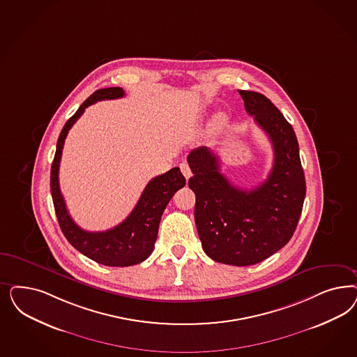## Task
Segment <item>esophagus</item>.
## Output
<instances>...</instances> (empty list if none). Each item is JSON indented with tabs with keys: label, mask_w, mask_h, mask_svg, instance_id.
Returning <instances> with one entry per match:
<instances>
[{
	"label": "esophagus",
	"mask_w": 357,
	"mask_h": 357,
	"mask_svg": "<svg viewBox=\"0 0 357 357\" xmlns=\"http://www.w3.org/2000/svg\"><path fill=\"white\" fill-rule=\"evenodd\" d=\"M180 169H181V172L185 176V178L186 180H189L190 177H192V171H190V167H189V164L186 162V161H183L181 164H180Z\"/></svg>",
	"instance_id": "esophagus-1"
}]
</instances>
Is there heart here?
<instances>
[{
  "label": "heart",
  "instance_id": "1",
  "mask_svg": "<svg viewBox=\"0 0 357 357\" xmlns=\"http://www.w3.org/2000/svg\"><path fill=\"white\" fill-rule=\"evenodd\" d=\"M223 122H225V119H223L222 116H218V119H217V123H218V125H222Z\"/></svg>",
  "mask_w": 357,
  "mask_h": 357
}]
</instances>
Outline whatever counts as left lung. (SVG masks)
Instances as JSON below:
<instances>
[{"instance_id":"left-lung-1","label":"left lung","mask_w":357,"mask_h":357,"mask_svg":"<svg viewBox=\"0 0 357 357\" xmlns=\"http://www.w3.org/2000/svg\"><path fill=\"white\" fill-rule=\"evenodd\" d=\"M245 112L271 139L275 161L263 184L247 190L219 171L218 156L206 147L188 155L196 195L195 219L202 248L223 264L260 263L293 236L306 195L298 142L291 125L265 96L239 91Z\"/></svg>"}]
</instances>
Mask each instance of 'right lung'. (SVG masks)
I'll list each match as a JSON object with an SVG mask.
<instances>
[{
    "mask_svg": "<svg viewBox=\"0 0 357 357\" xmlns=\"http://www.w3.org/2000/svg\"><path fill=\"white\" fill-rule=\"evenodd\" d=\"M123 96L125 92L122 88H105L96 91L86 98L63 127L51 167V195L59 226L64 236L82 255L107 266L139 264L150 256L158 238L161 215L173 195L185 186V177L178 167L153 177L144 188L137 206L130 215L110 230L100 232L82 230L70 218L59 186V165L69 128L73 126L88 106L97 101L115 100Z\"/></svg>",
    "mask_w": 357,
    "mask_h": 357,
    "instance_id": "add662e5",
    "label": "right lung"
}]
</instances>
